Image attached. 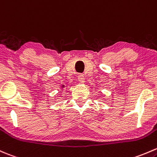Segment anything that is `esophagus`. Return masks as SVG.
<instances>
[{
    "label": "esophagus",
    "instance_id": "34e87169",
    "mask_svg": "<svg viewBox=\"0 0 157 157\" xmlns=\"http://www.w3.org/2000/svg\"><path fill=\"white\" fill-rule=\"evenodd\" d=\"M78 80L80 81V83H84V82H85V78H84L83 74H79V75H78Z\"/></svg>",
    "mask_w": 157,
    "mask_h": 157
}]
</instances>
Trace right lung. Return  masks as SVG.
<instances>
[{
  "label": "right lung",
  "instance_id": "obj_1",
  "mask_svg": "<svg viewBox=\"0 0 157 157\" xmlns=\"http://www.w3.org/2000/svg\"><path fill=\"white\" fill-rule=\"evenodd\" d=\"M64 86V85H63V86Z\"/></svg>",
  "mask_w": 157,
  "mask_h": 157
}]
</instances>
